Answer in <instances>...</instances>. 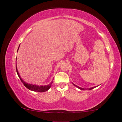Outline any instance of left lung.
Here are the masks:
<instances>
[{
    "instance_id": "left-lung-1",
    "label": "left lung",
    "mask_w": 122,
    "mask_h": 122,
    "mask_svg": "<svg viewBox=\"0 0 122 122\" xmlns=\"http://www.w3.org/2000/svg\"><path fill=\"white\" fill-rule=\"evenodd\" d=\"M74 84V85L75 86H76V87L78 88V89H81V90H84V89H84V88H82L80 87V86H76V85H75V84ZM94 88H95V86H94V87H92V88H89V90H92V89Z\"/></svg>"
}]
</instances>
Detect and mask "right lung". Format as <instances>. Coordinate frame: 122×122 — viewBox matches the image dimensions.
I'll list each match as a JSON object with an SVG mask.
<instances>
[{"label": "right lung", "instance_id": "right-lung-1", "mask_svg": "<svg viewBox=\"0 0 122 122\" xmlns=\"http://www.w3.org/2000/svg\"><path fill=\"white\" fill-rule=\"evenodd\" d=\"M20 47V45L19 46V48ZM19 48L18 49L17 52L18 51V49H19ZM16 73H17V74L19 77L20 78L21 81L22 82V83L24 84V85L26 86V87L29 90H32V91H34V92H46V91L48 90L49 88H51V84L53 83V81H51L50 83L48 85H45V86H38V85H36V84H28L26 82H25L22 79L21 77H20V76L19 74V72L18 71V69L17 67H16Z\"/></svg>", "mask_w": 122, "mask_h": 122}]
</instances>
